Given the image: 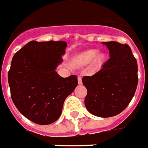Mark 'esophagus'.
I'll use <instances>...</instances> for the list:
<instances>
[{
  "label": "esophagus",
  "mask_w": 148,
  "mask_h": 148,
  "mask_svg": "<svg viewBox=\"0 0 148 148\" xmlns=\"http://www.w3.org/2000/svg\"><path fill=\"white\" fill-rule=\"evenodd\" d=\"M81 83H82V78H81L80 76H79V77H78V84H80Z\"/></svg>",
  "instance_id": "obj_1"
}]
</instances>
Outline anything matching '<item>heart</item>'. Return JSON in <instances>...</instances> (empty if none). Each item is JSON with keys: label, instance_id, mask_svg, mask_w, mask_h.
<instances>
[{"label": "heart", "instance_id": "obj_1", "mask_svg": "<svg viewBox=\"0 0 148 148\" xmlns=\"http://www.w3.org/2000/svg\"><path fill=\"white\" fill-rule=\"evenodd\" d=\"M97 55V51H93V50H90V51H84V52L81 53L79 56L75 58V64L78 66H84V65H87L90 62H91L94 57ZM102 60V57L99 56L97 58V63H101Z\"/></svg>", "mask_w": 148, "mask_h": 148}]
</instances>
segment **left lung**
I'll return each instance as SVG.
<instances>
[{
	"instance_id": "8db88e82",
	"label": "left lung",
	"mask_w": 148,
	"mask_h": 148,
	"mask_svg": "<svg viewBox=\"0 0 148 148\" xmlns=\"http://www.w3.org/2000/svg\"><path fill=\"white\" fill-rule=\"evenodd\" d=\"M110 59L101 70L82 82L87 88L84 104L92 114L109 118L120 114L132 100L138 85V64L127 44L103 42Z\"/></svg>"
}]
</instances>
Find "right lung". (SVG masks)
Masks as SVG:
<instances>
[{
	"instance_id": "right-lung-1",
	"label": "right lung",
	"mask_w": 148,
	"mask_h": 148,
	"mask_svg": "<svg viewBox=\"0 0 148 148\" xmlns=\"http://www.w3.org/2000/svg\"><path fill=\"white\" fill-rule=\"evenodd\" d=\"M67 46L64 41H30L13 57L8 72L11 98L33 123L56 122L66 97L77 86L76 75L64 78L56 72Z\"/></svg>"
}]
</instances>
